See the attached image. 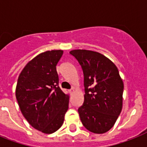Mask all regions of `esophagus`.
I'll return each instance as SVG.
<instances>
[{
  "label": "esophagus",
  "mask_w": 147,
  "mask_h": 147,
  "mask_svg": "<svg viewBox=\"0 0 147 147\" xmlns=\"http://www.w3.org/2000/svg\"><path fill=\"white\" fill-rule=\"evenodd\" d=\"M73 92H74L73 88H71V89L69 90V93H70V94H72V93H73Z\"/></svg>",
  "instance_id": "1"
}]
</instances>
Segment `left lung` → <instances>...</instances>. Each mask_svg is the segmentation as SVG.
<instances>
[{
	"instance_id": "1",
	"label": "left lung",
	"mask_w": 147,
	"mask_h": 147,
	"mask_svg": "<svg viewBox=\"0 0 147 147\" xmlns=\"http://www.w3.org/2000/svg\"><path fill=\"white\" fill-rule=\"evenodd\" d=\"M82 69L84 103L78 112L82 123L94 134L111 129L122 110L123 83L116 65L97 52L75 49L70 52Z\"/></svg>"
}]
</instances>
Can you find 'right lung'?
Masks as SVG:
<instances>
[{"mask_svg": "<svg viewBox=\"0 0 147 147\" xmlns=\"http://www.w3.org/2000/svg\"><path fill=\"white\" fill-rule=\"evenodd\" d=\"M62 50L47 51L29 62L20 74L16 98L22 114L33 127L53 134L62 127L69 96L59 86L56 65Z\"/></svg>", "mask_w": 147, "mask_h": 147, "instance_id": "1", "label": "right lung"}]
</instances>
